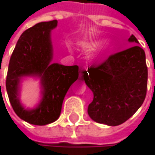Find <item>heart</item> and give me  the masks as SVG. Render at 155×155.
I'll return each instance as SVG.
<instances>
[{
	"mask_svg": "<svg viewBox=\"0 0 155 155\" xmlns=\"http://www.w3.org/2000/svg\"><path fill=\"white\" fill-rule=\"evenodd\" d=\"M108 41V38H95L93 40H91V42L87 43L86 44V47L90 49H98L101 47H102L106 42ZM116 49V45L111 43V44H108L107 47L105 48V51H104V56H108L110 55Z\"/></svg>",
	"mask_w": 155,
	"mask_h": 155,
	"instance_id": "1",
	"label": "heart"
}]
</instances>
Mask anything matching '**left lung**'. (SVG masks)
I'll list each match as a JSON object with an SVG mask.
<instances>
[{"label":"left lung","mask_w":155,"mask_h":155,"mask_svg":"<svg viewBox=\"0 0 155 155\" xmlns=\"http://www.w3.org/2000/svg\"><path fill=\"white\" fill-rule=\"evenodd\" d=\"M128 42L139 44L132 35ZM83 75L93 93L88 107L90 117L97 123L118 126L142 106L147 90V66L142 47H132L109 55L97 66L88 67Z\"/></svg>","instance_id":"obj_1"}]
</instances>
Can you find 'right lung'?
Here are the masks:
<instances>
[{
    "label": "right lung",
    "instance_id": "add662e5",
    "mask_svg": "<svg viewBox=\"0 0 155 155\" xmlns=\"http://www.w3.org/2000/svg\"><path fill=\"white\" fill-rule=\"evenodd\" d=\"M57 20L39 22L19 37L11 56L6 79L10 102L17 116L37 126L53 123L59 117L64 96L80 74L78 65L66 66L53 62L54 48L51 31ZM41 81V99L34 108L20 102L21 82L25 78Z\"/></svg>",
    "mask_w": 155,
    "mask_h": 155
}]
</instances>
